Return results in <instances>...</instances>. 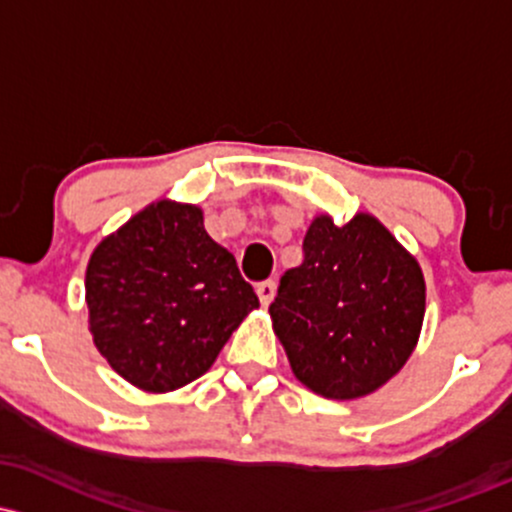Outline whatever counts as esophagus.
Returning a JSON list of instances; mask_svg holds the SVG:
<instances>
[{
  "label": "esophagus",
  "instance_id": "34e87169",
  "mask_svg": "<svg viewBox=\"0 0 512 512\" xmlns=\"http://www.w3.org/2000/svg\"><path fill=\"white\" fill-rule=\"evenodd\" d=\"M274 291H277V282H274V279H267V282L257 284V296H260L262 306H269V303H272Z\"/></svg>",
  "mask_w": 512,
  "mask_h": 512
}]
</instances>
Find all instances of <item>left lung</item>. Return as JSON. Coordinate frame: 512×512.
I'll list each match as a JSON object with an SVG mask.
<instances>
[{"instance_id": "1", "label": "left lung", "mask_w": 512, "mask_h": 512, "mask_svg": "<svg viewBox=\"0 0 512 512\" xmlns=\"http://www.w3.org/2000/svg\"><path fill=\"white\" fill-rule=\"evenodd\" d=\"M296 379L325 398L379 389L411 357L425 316L418 262L367 213L345 226L318 216L303 260L269 306Z\"/></svg>"}]
</instances>
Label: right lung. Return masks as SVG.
I'll return each instance as SVG.
<instances>
[{
  "label": "right lung",
  "mask_w": 512,
  "mask_h": 512,
  "mask_svg": "<svg viewBox=\"0 0 512 512\" xmlns=\"http://www.w3.org/2000/svg\"><path fill=\"white\" fill-rule=\"evenodd\" d=\"M89 330L123 379L172 391L199 379L260 306L196 206L157 201L104 238L87 267Z\"/></svg>",
  "instance_id": "right-lung-1"
}]
</instances>
